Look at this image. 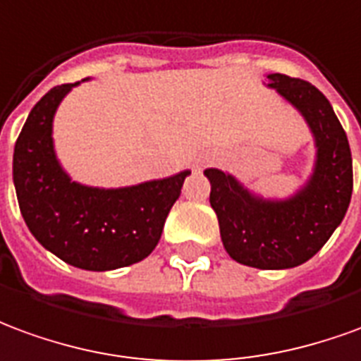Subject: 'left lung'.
<instances>
[{
    "label": "left lung",
    "mask_w": 361,
    "mask_h": 361,
    "mask_svg": "<svg viewBox=\"0 0 361 361\" xmlns=\"http://www.w3.org/2000/svg\"><path fill=\"white\" fill-rule=\"evenodd\" d=\"M267 79L301 111L315 134L313 178L291 200L264 202L217 169H206L204 175L229 257L245 267L280 270L307 262L329 241L348 209L354 175L348 137L326 97L299 78L272 73Z\"/></svg>",
    "instance_id": "1"
}]
</instances>
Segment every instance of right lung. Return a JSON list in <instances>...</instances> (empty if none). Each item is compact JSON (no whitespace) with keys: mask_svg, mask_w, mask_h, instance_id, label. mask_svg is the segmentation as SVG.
<instances>
[{"mask_svg":"<svg viewBox=\"0 0 361 361\" xmlns=\"http://www.w3.org/2000/svg\"><path fill=\"white\" fill-rule=\"evenodd\" d=\"M78 83L54 87L35 104L13 153V180L37 241L83 270H114L152 255L190 171L163 180L101 190L71 183L52 147V118Z\"/></svg>","mask_w":361,"mask_h":361,"instance_id":"1","label":"right lung"}]
</instances>
